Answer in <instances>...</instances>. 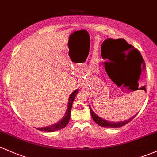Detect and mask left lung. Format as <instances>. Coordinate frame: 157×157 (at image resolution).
I'll return each mask as SVG.
<instances>
[{"label": "left lung", "instance_id": "left-lung-1", "mask_svg": "<svg viewBox=\"0 0 157 157\" xmlns=\"http://www.w3.org/2000/svg\"><path fill=\"white\" fill-rule=\"evenodd\" d=\"M125 41V40H124ZM125 42L126 43V41H125ZM128 44V43H127ZM132 48V51H131V53H134V55L136 56V57H140V59H141V60L142 61L143 60V58H142L141 54H140V52L138 51L137 49H136L134 46H129L128 44V46H127V47H124L122 48V52H125L127 51H128L129 48ZM128 59V58H127ZM90 108V111H91V117H92L94 121L97 124V125L102 126V127H105V128H120V127H122V126L125 125H126L127 123H128V122H130L131 120L134 119L135 117H136V115L135 116L133 117H131L130 119H128V120H125V121L123 122H109V120H104V119H102L101 117H100L99 116H97V114H95V113L94 112V111H92V109H91V107L89 106Z\"/></svg>", "mask_w": 157, "mask_h": 157}]
</instances>
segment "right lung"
Returning a JSON list of instances; mask_svg holds the SVG:
<instances>
[{
  "label": "right lung",
  "mask_w": 157,
  "mask_h": 157,
  "mask_svg": "<svg viewBox=\"0 0 157 157\" xmlns=\"http://www.w3.org/2000/svg\"><path fill=\"white\" fill-rule=\"evenodd\" d=\"M77 92H78V90L77 89L76 91H74V92L71 94V95H70L69 99H68L67 110H66L64 117H63L62 120H60V121H59L58 122H57V123L54 124V125H52L47 126V127L37 128V130L42 131H46V132H53V131L60 130V129L66 127V126L68 125V122H69L70 115H71V106H72L74 100H75V97H76Z\"/></svg>",
  "instance_id": "right-lung-1"
}]
</instances>
